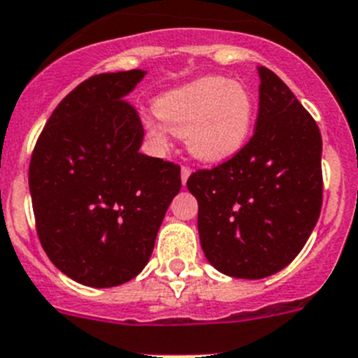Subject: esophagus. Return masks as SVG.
Wrapping results in <instances>:
<instances>
[{
	"mask_svg": "<svg viewBox=\"0 0 358 358\" xmlns=\"http://www.w3.org/2000/svg\"><path fill=\"white\" fill-rule=\"evenodd\" d=\"M189 176H191V167H189V165H184V167H182V184H187Z\"/></svg>",
	"mask_w": 358,
	"mask_h": 358,
	"instance_id": "34e87169",
	"label": "esophagus"
}]
</instances>
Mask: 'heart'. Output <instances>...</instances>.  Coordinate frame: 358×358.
I'll use <instances>...</instances> for the list:
<instances>
[{"label":"heart","instance_id":"heart-1","mask_svg":"<svg viewBox=\"0 0 358 358\" xmlns=\"http://www.w3.org/2000/svg\"><path fill=\"white\" fill-rule=\"evenodd\" d=\"M156 114L176 136H185L189 152L202 162H222L238 152L253 125L255 100L248 87L222 76H206L165 92ZM147 133L164 143L165 129L147 122Z\"/></svg>","mask_w":358,"mask_h":358}]
</instances>
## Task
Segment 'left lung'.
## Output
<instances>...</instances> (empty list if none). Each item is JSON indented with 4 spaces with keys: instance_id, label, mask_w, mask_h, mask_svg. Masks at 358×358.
Wrapping results in <instances>:
<instances>
[{
    "instance_id": "8db88e82",
    "label": "left lung",
    "mask_w": 358,
    "mask_h": 358,
    "mask_svg": "<svg viewBox=\"0 0 358 358\" xmlns=\"http://www.w3.org/2000/svg\"><path fill=\"white\" fill-rule=\"evenodd\" d=\"M258 74L253 136L187 180L206 258L224 275L251 280L293 262L317 224L324 187L317 122L275 72Z\"/></svg>"
}]
</instances>
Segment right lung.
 Masks as SVG:
<instances>
[{
	"label": "right lung",
	"mask_w": 358,
	"mask_h": 358,
	"mask_svg": "<svg viewBox=\"0 0 358 358\" xmlns=\"http://www.w3.org/2000/svg\"><path fill=\"white\" fill-rule=\"evenodd\" d=\"M145 71L96 74L69 92L34 145L29 187L36 231L50 262L91 287L142 271L180 165L142 155L143 125L125 100Z\"/></svg>",
	"instance_id": "1"
}]
</instances>
